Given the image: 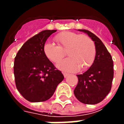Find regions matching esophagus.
I'll use <instances>...</instances> for the list:
<instances>
[{
    "mask_svg": "<svg viewBox=\"0 0 124 124\" xmlns=\"http://www.w3.org/2000/svg\"><path fill=\"white\" fill-rule=\"evenodd\" d=\"M63 75H64V76L65 78H66V77H67L69 75V74H68V73L64 72V73H63Z\"/></svg>",
    "mask_w": 124,
    "mask_h": 124,
    "instance_id": "1",
    "label": "esophagus"
}]
</instances>
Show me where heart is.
Listing matches in <instances>:
<instances>
[{
	"label": "heart",
	"instance_id": "b5f03b06",
	"mask_svg": "<svg viewBox=\"0 0 124 124\" xmlns=\"http://www.w3.org/2000/svg\"><path fill=\"white\" fill-rule=\"evenodd\" d=\"M58 46L46 42L43 46L46 57L54 63H58L65 56L68 58L60 62L57 67L67 72H76L80 68L85 70L93 64L96 57V45L89 36L74 32L65 31L54 36Z\"/></svg>",
	"mask_w": 124,
	"mask_h": 124
}]
</instances>
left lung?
Instances as JSON below:
<instances>
[{
  "label": "left lung",
  "mask_w": 124,
  "mask_h": 124,
  "mask_svg": "<svg viewBox=\"0 0 124 124\" xmlns=\"http://www.w3.org/2000/svg\"><path fill=\"white\" fill-rule=\"evenodd\" d=\"M86 33L96 45V57L86 72L77 75L78 82L74 90L76 98L85 104H96L104 100L112 88L114 64L111 54L101 40L87 30H78Z\"/></svg>",
  "instance_id": "obj_1"
}]
</instances>
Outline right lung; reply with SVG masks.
<instances>
[{
    "label": "right lung",
    "mask_w": 124,
    "mask_h": 124,
    "mask_svg": "<svg viewBox=\"0 0 124 124\" xmlns=\"http://www.w3.org/2000/svg\"><path fill=\"white\" fill-rule=\"evenodd\" d=\"M56 31L46 30L32 36L23 44L15 57L14 74L16 88L31 102L50 98L64 78L43 52L46 40Z\"/></svg>",
    "instance_id": "1"
}]
</instances>
